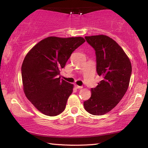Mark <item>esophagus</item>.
Masks as SVG:
<instances>
[{
    "instance_id": "esophagus-1",
    "label": "esophagus",
    "mask_w": 148,
    "mask_h": 148,
    "mask_svg": "<svg viewBox=\"0 0 148 148\" xmlns=\"http://www.w3.org/2000/svg\"><path fill=\"white\" fill-rule=\"evenodd\" d=\"M74 86H75V87H76V89H82V87H83L82 86H77V85H75Z\"/></svg>"
}]
</instances>
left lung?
Masks as SVG:
<instances>
[{"label": "left lung", "mask_w": 148, "mask_h": 148, "mask_svg": "<svg viewBox=\"0 0 148 148\" xmlns=\"http://www.w3.org/2000/svg\"><path fill=\"white\" fill-rule=\"evenodd\" d=\"M85 38L95 49L97 72L102 79L91 89V96L84 106L89 114L102 116L113 109L127 92L132 74L131 63L118 44L106 35Z\"/></svg>", "instance_id": "obj_1"}]
</instances>
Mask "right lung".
Masks as SVG:
<instances>
[{"label": "right lung", "instance_id": "right-lung-1", "mask_svg": "<svg viewBox=\"0 0 148 148\" xmlns=\"http://www.w3.org/2000/svg\"><path fill=\"white\" fill-rule=\"evenodd\" d=\"M85 41L82 37H47L25 57L21 66L24 92L42 114L56 116L64 110L73 85L60 79V70Z\"/></svg>", "mask_w": 148, "mask_h": 148}]
</instances>
